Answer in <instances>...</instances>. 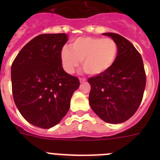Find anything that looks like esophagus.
Wrapping results in <instances>:
<instances>
[{
  "instance_id": "esophagus-1",
  "label": "esophagus",
  "mask_w": 160,
  "mask_h": 160,
  "mask_svg": "<svg viewBox=\"0 0 160 160\" xmlns=\"http://www.w3.org/2000/svg\"><path fill=\"white\" fill-rule=\"evenodd\" d=\"M79 80H80V82H84L86 81V78H80Z\"/></svg>"
}]
</instances>
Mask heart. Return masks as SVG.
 <instances>
[{
  "label": "heart",
  "instance_id": "heart-1",
  "mask_svg": "<svg viewBox=\"0 0 160 160\" xmlns=\"http://www.w3.org/2000/svg\"><path fill=\"white\" fill-rule=\"evenodd\" d=\"M71 49L64 47L61 51V62L68 73H73L82 62L87 73L101 74L113 66L118 54L117 43L110 38H78L71 44Z\"/></svg>",
  "mask_w": 160,
  "mask_h": 160
}]
</instances>
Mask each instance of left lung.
Returning a JSON list of instances; mask_svg holds the SVG:
<instances>
[{
	"label": "left lung",
	"mask_w": 160,
	"mask_h": 160,
	"mask_svg": "<svg viewBox=\"0 0 160 160\" xmlns=\"http://www.w3.org/2000/svg\"><path fill=\"white\" fill-rule=\"evenodd\" d=\"M117 43L118 54L105 73L90 77V105L98 116L108 123H121L134 115L142 102L146 73L140 53L121 35L105 32Z\"/></svg>",
	"instance_id": "8db88e82"
}]
</instances>
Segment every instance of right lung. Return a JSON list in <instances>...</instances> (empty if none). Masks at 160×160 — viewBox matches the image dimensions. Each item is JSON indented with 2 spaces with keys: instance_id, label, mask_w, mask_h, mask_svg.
Masks as SVG:
<instances>
[{
  "instance_id": "right-lung-1",
  "label": "right lung",
  "mask_w": 160,
  "mask_h": 160,
  "mask_svg": "<svg viewBox=\"0 0 160 160\" xmlns=\"http://www.w3.org/2000/svg\"><path fill=\"white\" fill-rule=\"evenodd\" d=\"M66 33L40 34L28 42L11 66L14 102L23 118L38 128L49 129L67 114L77 77L64 71L61 51Z\"/></svg>"
}]
</instances>
